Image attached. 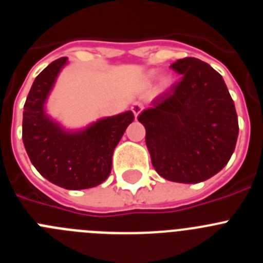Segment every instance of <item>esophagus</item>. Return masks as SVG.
I'll use <instances>...</instances> for the list:
<instances>
[{
	"label": "esophagus",
	"mask_w": 263,
	"mask_h": 263,
	"mask_svg": "<svg viewBox=\"0 0 263 263\" xmlns=\"http://www.w3.org/2000/svg\"><path fill=\"white\" fill-rule=\"evenodd\" d=\"M142 109H143V105L141 103H134L133 105H132V111H133L136 117H138V115L142 111Z\"/></svg>",
	"instance_id": "obj_1"
}]
</instances>
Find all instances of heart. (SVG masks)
I'll return each mask as SVG.
<instances>
[{
  "instance_id": "b5f03b06",
  "label": "heart",
  "mask_w": 263,
  "mask_h": 263,
  "mask_svg": "<svg viewBox=\"0 0 263 263\" xmlns=\"http://www.w3.org/2000/svg\"><path fill=\"white\" fill-rule=\"evenodd\" d=\"M153 76H154V73H153Z\"/></svg>"
}]
</instances>
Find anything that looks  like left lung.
<instances>
[{"mask_svg": "<svg viewBox=\"0 0 263 263\" xmlns=\"http://www.w3.org/2000/svg\"><path fill=\"white\" fill-rule=\"evenodd\" d=\"M170 68L180 80L138 116L155 171L167 180L200 183L229 162L238 137L236 108L222 76L184 58Z\"/></svg>", "mask_w": 263, "mask_h": 263, "instance_id": "obj_1", "label": "left lung"}]
</instances>
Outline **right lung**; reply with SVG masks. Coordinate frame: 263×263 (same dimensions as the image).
Masks as SVG:
<instances>
[{
	"instance_id": "add662e5",
	"label": "right lung",
	"mask_w": 263,
	"mask_h": 263,
	"mask_svg": "<svg viewBox=\"0 0 263 263\" xmlns=\"http://www.w3.org/2000/svg\"><path fill=\"white\" fill-rule=\"evenodd\" d=\"M67 58L53 60L35 78L23 106L22 139L31 163L53 184L85 190L105 182L111 155L134 120L132 110L101 118L84 130L67 132L51 120L45 104Z\"/></svg>"
}]
</instances>
